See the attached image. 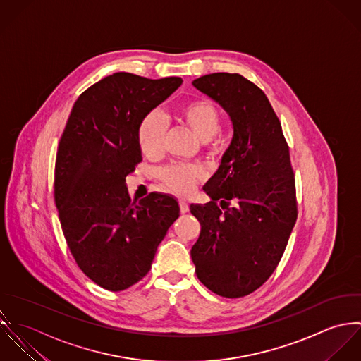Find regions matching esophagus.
Returning <instances> with one entry per match:
<instances>
[{
	"instance_id": "obj_1",
	"label": "esophagus",
	"mask_w": 361,
	"mask_h": 361,
	"mask_svg": "<svg viewBox=\"0 0 361 361\" xmlns=\"http://www.w3.org/2000/svg\"><path fill=\"white\" fill-rule=\"evenodd\" d=\"M178 205H180V212L181 214H187L190 211V207H188V204L184 200H180Z\"/></svg>"
}]
</instances>
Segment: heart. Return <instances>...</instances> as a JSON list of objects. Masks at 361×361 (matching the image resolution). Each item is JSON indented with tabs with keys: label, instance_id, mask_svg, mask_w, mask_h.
<instances>
[{
	"label": "heart",
	"instance_id": "1",
	"mask_svg": "<svg viewBox=\"0 0 361 361\" xmlns=\"http://www.w3.org/2000/svg\"><path fill=\"white\" fill-rule=\"evenodd\" d=\"M178 120L202 142L209 156H221L228 144V135L219 128V110L209 99L198 97L185 102L177 111ZM166 123L161 114L149 113L140 124L138 144L147 159H157L164 149ZM159 178L170 192L185 195L202 178L201 167L195 164L174 163L161 169Z\"/></svg>",
	"mask_w": 361,
	"mask_h": 361
}]
</instances>
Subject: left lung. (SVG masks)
<instances>
[{
    "label": "left lung",
    "mask_w": 361,
    "mask_h": 361,
    "mask_svg": "<svg viewBox=\"0 0 361 361\" xmlns=\"http://www.w3.org/2000/svg\"><path fill=\"white\" fill-rule=\"evenodd\" d=\"M192 85L226 110L234 133L204 187L212 201L190 207L201 223L191 258L207 288L237 298L269 279L297 219L288 142L265 93L240 73H209Z\"/></svg>",
    "instance_id": "1"
}]
</instances>
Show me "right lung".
I'll use <instances>...</instances> for the list:
<instances>
[{
    "mask_svg": "<svg viewBox=\"0 0 361 361\" xmlns=\"http://www.w3.org/2000/svg\"><path fill=\"white\" fill-rule=\"evenodd\" d=\"M181 83L178 76L116 73L73 104L57 150L54 201L73 259L100 288L120 291L140 282L180 215L166 194L131 201L126 178L142 161L141 121Z\"/></svg>",
    "mask_w": 361,
    "mask_h": 361,
    "instance_id": "add662e5",
    "label": "right lung"
}]
</instances>
